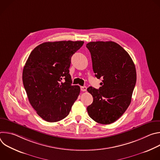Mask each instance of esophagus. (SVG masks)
I'll return each instance as SVG.
<instances>
[{"label":"esophagus","mask_w":160,"mask_h":160,"mask_svg":"<svg viewBox=\"0 0 160 160\" xmlns=\"http://www.w3.org/2000/svg\"><path fill=\"white\" fill-rule=\"evenodd\" d=\"M87 87H85V86H82V87H80V89H81V90L82 91V92H85V91H86L87 90Z\"/></svg>","instance_id":"obj_1"}]
</instances>
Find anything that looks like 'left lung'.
<instances>
[{"instance_id": "obj_1", "label": "left lung", "mask_w": 160, "mask_h": 160, "mask_svg": "<svg viewBox=\"0 0 160 160\" xmlns=\"http://www.w3.org/2000/svg\"><path fill=\"white\" fill-rule=\"evenodd\" d=\"M86 47L91 54L96 77L102 79L99 89L87 88L93 97L87 112L95 122L110 124L122 116L131 102L137 79L135 64L116 42H90Z\"/></svg>"}]
</instances>
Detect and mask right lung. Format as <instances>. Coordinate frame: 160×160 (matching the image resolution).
<instances>
[{
    "mask_svg": "<svg viewBox=\"0 0 160 160\" xmlns=\"http://www.w3.org/2000/svg\"><path fill=\"white\" fill-rule=\"evenodd\" d=\"M83 41L48 42L30 53L22 71V82L32 106L38 115L56 122L69 115L80 92L72 85L69 73L72 56Z\"/></svg>",
    "mask_w": 160,
    "mask_h": 160,
    "instance_id": "right-lung-1",
    "label": "right lung"
}]
</instances>
